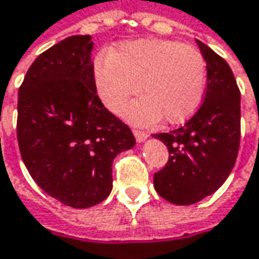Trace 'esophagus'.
<instances>
[{
  "mask_svg": "<svg viewBox=\"0 0 259 259\" xmlns=\"http://www.w3.org/2000/svg\"><path fill=\"white\" fill-rule=\"evenodd\" d=\"M134 135H135L137 143H144L145 140L148 138V134L144 133V131H140V130H134Z\"/></svg>",
  "mask_w": 259,
  "mask_h": 259,
  "instance_id": "1",
  "label": "esophagus"
}]
</instances>
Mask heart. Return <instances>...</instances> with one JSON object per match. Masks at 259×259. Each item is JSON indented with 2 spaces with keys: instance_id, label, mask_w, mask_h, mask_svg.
<instances>
[{
  "instance_id": "obj_1",
  "label": "heart",
  "mask_w": 259,
  "mask_h": 259,
  "mask_svg": "<svg viewBox=\"0 0 259 259\" xmlns=\"http://www.w3.org/2000/svg\"><path fill=\"white\" fill-rule=\"evenodd\" d=\"M96 94L111 112H119L137 92L140 99L122 115L140 125L182 124L202 105L206 62L193 47L174 40L141 38L125 41L94 67Z\"/></svg>"
}]
</instances>
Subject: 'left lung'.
Returning a JSON list of instances; mask_svg holds the SVG:
<instances>
[{"label":"left lung","mask_w":259,"mask_h":259,"mask_svg":"<svg viewBox=\"0 0 259 259\" xmlns=\"http://www.w3.org/2000/svg\"><path fill=\"white\" fill-rule=\"evenodd\" d=\"M206 62L207 83L199 111L180 128L153 134L168 148V161L154 174L167 202L187 206L214 193L234 168L241 140V92L229 65L196 40Z\"/></svg>","instance_id":"obj_1"}]
</instances>
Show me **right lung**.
Instances as JSON below:
<instances>
[{"label": "right lung", "instance_id": "right-lung-1", "mask_svg": "<svg viewBox=\"0 0 259 259\" xmlns=\"http://www.w3.org/2000/svg\"><path fill=\"white\" fill-rule=\"evenodd\" d=\"M91 35H72L38 56L18 91L17 138L40 189L85 209L112 190V161L135 145L130 126L96 94Z\"/></svg>", "mask_w": 259, "mask_h": 259}]
</instances>
